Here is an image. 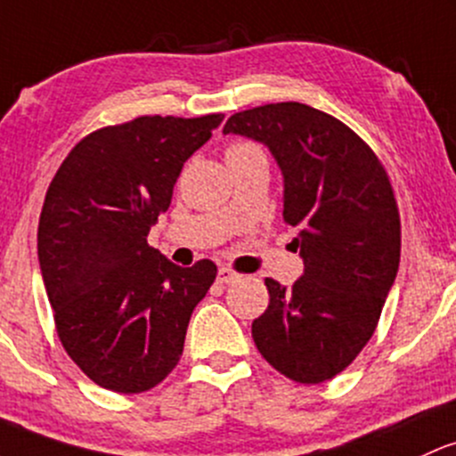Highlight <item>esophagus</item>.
Here are the masks:
<instances>
[{"label":"esophagus","mask_w":456,"mask_h":456,"mask_svg":"<svg viewBox=\"0 0 456 456\" xmlns=\"http://www.w3.org/2000/svg\"><path fill=\"white\" fill-rule=\"evenodd\" d=\"M218 283H233L236 281V279H240V274L238 273H233L232 268H218Z\"/></svg>","instance_id":"1"}]
</instances>
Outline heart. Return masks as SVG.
<instances>
[{
  "instance_id": "b5f03b06",
  "label": "heart",
  "mask_w": 456,
  "mask_h": 456,
  "mask_svg": "<svg viewBox=\"0 0 456 456\" xmlns=\"http://www.w3.org/2000/svg\"><path fill=\"white\" fill-rule=\"evenodd\" d=\"M247 147H251V144H236V147H232L229 151H238V149H247Z\"/></svg>"
}]
</instances>
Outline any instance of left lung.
Segmentation results:
<instances>
[{"mask_svg":"<svg viewBox=\"0 0 456 456\" xmlns=\"http://www.w3.org/2000/svg\"><path fill=\"white\" fill-rule=\"evenodd\" d=\"M223 134L264 144L283 177V218L303 274L266 279L268 309L253 320L255 346L297 383L342 372L377 329L400 262L392 186L372 149L338 118L298 102L233 114Z\"/></svg>","mask_w":456,"mask_h":456,"instance_id":"8db88e82","label":"left lung"}]
</instances>
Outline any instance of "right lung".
Here are the masks:
<instances>
[{
	"mask_svg": "<svg viewBox=\"0 0 456 456\" xmlns=\"http://www.w3.org/2000/svg\"><path fill=\"white\" fill-rule=\"evenodd\" d=\"M220 121L140 117L103 127L75 144L49 183L38 223L45 292L64 350L102 387L147 392L182 357L216 266H177L147 236L183 162Z\"/></svg>",
	"mask_w": 456,
	"mask_h": 456,
	"instance_id": "add662e5",
	"label": "right lung"
}]
</instances>
